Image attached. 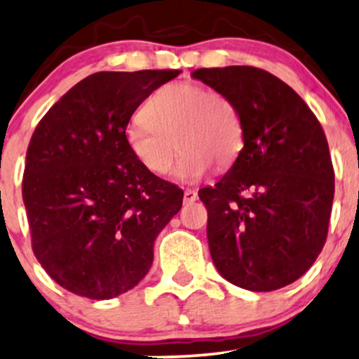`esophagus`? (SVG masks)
Returning <instances> with one entry per match:
<instances>
[{
    "mask_svg": "<svg viewBox=\"0 0 359 359\" xmlns=\"http://www.w3.org/2000/svg\"><path fill=\"white\" fill-rule=\"evenodd\" d=\"M197 198H198V195H197V191L194 190V188H187V190H184L183 201L187 202V204H191V202H195Z\"/></svg>",
    "mask_w": 359,
    "mask_h": 359,
    "instance_id": "1",
    "label": "esophagus"
}]
</instances>
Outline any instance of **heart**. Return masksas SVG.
Segmentation results:
<instances>
[{"mask_svg":"<svg viewBox=\"0 0 359 359\" xmlns=\"http://www.w3.org/2000/svg\"><path fill=\"white\" fill-rule=\"evenodd\" d=\"M129 154L145 171L168 175L176 155L181 157L175 178L195 183L212 165H231L243 149V123L230 98L197 83L162 86L147 100L142 119L124 129Z\"/></svg>","mask_w":359,"mask_h":359,"instance_id":"b5f03b06","label":"heart"}]
</instances>
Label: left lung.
Listing matches in <instances>:
<instances>
[{"instance_id": "1", "label": "left lung", "mask_w": 359, "mask_h": 359, "mask_svg": "<svg viewBox=\"0 0 359 359\" xmlns=\"http://www.w3.org/2000/svg\"><path fill=\"white\" fill-rule=\"evenodd\" d=\"M194 77L230 98L243 123L233 165L198 191L214 266L242 289H282L311 268L327 240L335 184L323 129L266 70L231 65Z\"/></svg>"}]
</instances>
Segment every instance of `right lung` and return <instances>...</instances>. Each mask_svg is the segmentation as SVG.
Returning a JSON list of instances; mask_svg holds the SVG:
<instances>
[{"label": "right lung", "instance_id": "add662e5", "mask_svg": "<svg viewBox=\"0 0 359 359\" xmlns=\"http://www.w3.org/2000/svg\"><path fill=\"white\" fill-rule=\"evenodd\" d=\"M180 70L97 72L70 88L36 128L22 197L32 250L60 287L112 299L138 285L183 190L129 154L124 129Z\"/></svg>", "mask_w": 359, "mask_h": 359}]
</instances>
